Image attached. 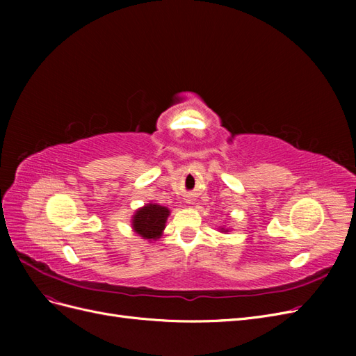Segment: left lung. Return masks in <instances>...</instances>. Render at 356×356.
I'll return each instance as SVG.
<instances>
[{"mask_svg": "<svg viewBox=\"0 0 356 356\" xmlns=\"http://www.w3.org/2000/svg\"><path fill=\"white\" fill-rule=\"evenodd\" d=\"M220 232H221V233H229L230 229H227V227H220Z\"/></svg>", "mask_w": 356, "mask_h": 356, "instance_id": "1", "label": "left lung"}]
</instances>
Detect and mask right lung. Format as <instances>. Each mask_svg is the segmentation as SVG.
I'll return each mask as SVG.
<instances>
[{"mask_svg": "<svg viewBox=\"0 0 356 356\" xmlns=\"http://www.w3.org/2000/svg\"><path fill=\"white\" fill-rule=\"evenodd\" d=\"M170 211L157 203H147L132 215V230L144 241L153 242L161 238Z\"/></svg>", "mask_w": 356, "mask_h": 356, "instance_id": "obj_1", "label": "right lung"}]
</instances>
